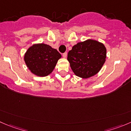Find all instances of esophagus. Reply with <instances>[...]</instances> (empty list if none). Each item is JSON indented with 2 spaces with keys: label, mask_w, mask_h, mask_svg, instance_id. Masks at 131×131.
<instances>
[{
  "label": "esophagus",
  "mask_w": 131,
  "mask_h": 131,
  "mask_svg": "<svg viewBox=\"0 0 131 131\" xmlns=\"http://www.w3.org/2000/svg\"><path fill=\"white\" fill-rule=\"evenodd\" d=\"M63 57L64 58H67V52H64V53H63Z\"/></svg>",
  "instance_id": "esophagus-1"
}]
</instances>
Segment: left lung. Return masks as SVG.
Wrapping results in <instances>:
<instances>
[{
	"label": "left lung",
	"mask_w": 131,
	"mask_h": 131,
	"mask_svg": "<svg viewBox=\"0 0 131 131\" xmlns=\"http://www.w3.org/2000/svg\"><path fill=\"white\" fill-rule=\"evenodd\" d=\"M106 59V47L92 39L77 43L68 52L67 58L74 74L82 79L90 78L99 73Z\"/></svg>",
	"instance_id": "8db88e82"
}]
</instances>
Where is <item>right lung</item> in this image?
Returning a JSON list of instances; mask_svg holds the SVG:
<instances>
[{
  "instance_id": "right-lung-1",
  "label": "right lung",
  "mask_w": 131,
  "mask_h": 131,
  "mask_svg": "<svg viewBox=\"0 0 131 131\" xmlns=\"http://www.w3.org/2000/svg\"><path fill=\"white\" fill-rule=\"evenodd\" d=\"M61 58L60 53L50 45L35 43L25 53L24 61L32 73L39 77H46L53 72Z\"/></svg>"
}]
</instances>
